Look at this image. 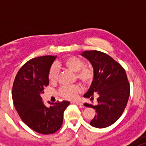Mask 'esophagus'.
Segmentation results:
<instances>
[{
    "label": "esophagus",
    "instance_id": "34e87169",
    "mask_svg": "<svg viewBox=\"0 0 146 146\" xmlns=\"http://www.w3.org/2000/svg\"><path fill=\"white\" fill-rule=\"evenodd\" d=\"M72 103H73V104H77V105H80V106H82V103L80 102H72Z\"/></svg>",
    "mask_w": 146,
    "mask_h": 146
}]
</instances>
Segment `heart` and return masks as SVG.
Segmentation results:
<instances>
[{
	"mask_svg": "<svg viewBox=\"0 0 146 146\" xmlns=\"http://www.w3.org/2000/svg\"><path fill=\"white\" fill-rule=\"evenodd\" d=\"M84 61L80 58L75 56H69L64 59L61 63L53 64L49 71V80L54 83L57 81L58 75V66H63L72 72H75L77 78L84 85L88 86L91 84L95 77V71L91 66H84ZM82 92V88L79 85L70 86H63L60 88L59 94L62 97L67 99H75Z\"/></svg>",
	"mask_w": 146,
	"mask_h": 146,
	"instance_id": "heart-1",
	"label": "heart"
}]
</instances>
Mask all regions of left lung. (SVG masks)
<instances>
[{"instance_id":"8db88e82","label":"left lung","mask_w":146,"mask_h":146,"mask_svg":"<svg viewBox=\"0 0 146 146\" xmlns=\"http://www.w3.org/2000/svg\"><path fill=\"white\" fill-rule=\"evenodd\" d=\"M81 55L92 64L95 77L84 95L94 100L96 105L85 103V106L96 110V115L90 124L96 128H105L114 123L123 114L130 94V86L122 66L107 55L97 50L85 51Z\"/></svg>"}]
</instances>
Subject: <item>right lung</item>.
<instances>
[{
    "label": "right lung",
    "instance_id": "1",
    "mask_svg": "<svg viewBox=\"0 0 146 146\" xmlns=\"http://www.w3.org/2000/svg\"><path fill=\"white\" fill-rule=\"evenodd\" d=\"M56 56L46 55L28 60L15 77L12 88L14 105L28 127L43 135L55 133L63 124L64 113L69 102H58L47 108L41 94L49 85V71Z\"/></svg>",
    "mask_w": 146,
    "mask_h": 146
}]
</instances>
